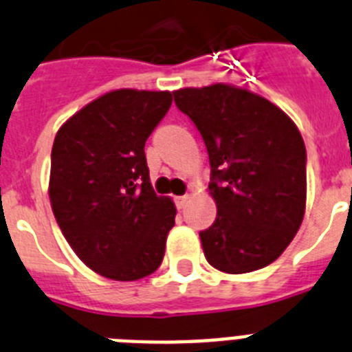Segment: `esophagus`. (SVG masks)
Listing matches in <instances>:
<instances>
[{"mask_svg": "<svg viewBox=\"0 0 352 352\" xmlns=\"http://www.w3.org/2000/svg\"><path fill=\"white\" fill-rule=\"evenodd\" d=\"M188 195H182V197H176V206H178V210H182V208L186 206V203H188Z\"/></svg>", "mask_w": 352, "mask_h": 352, "instance_id": "34e87169", "label": "esophagus"}]
</instances>
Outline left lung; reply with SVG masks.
<instances>
[{"instance_id": "obj_1", "label": "left lung", "mask_w": 352, "mask_h": 352, "mask_svg": "<svg viewBox=\"0 0 352 352\" xmlns=\"http://www.w3.org/2000/svg\"><path fill=\"white\" fill-rule=\"evenodd\" d=\"M210 157L217 219L201 231L204 256L223 273H248L280 257L305 214L307 149L280 109L227 84L174 91Z\"/></svg>"}]
</instances>
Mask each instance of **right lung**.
<instances>
[{
	"instance_id": "add662e5",
	"label": "right lung",
	"mask_w": 352,
	"mask_h": 352,
	"mask_svg": "<svg viewBox=\"0 0 352 352\" xmlns=\"http://www.w3.org/2000/svg\"><path fill=\"white\" fill-rule=\"evenodd\" d=\"M173 104L169 91L118 89L56 133L49 197L79 259L113 280L157 272L176 208L149 183L144 144Z\"/></svg>"
}]
</instances>
